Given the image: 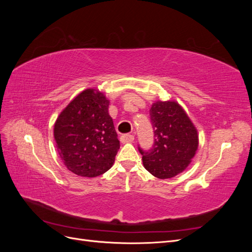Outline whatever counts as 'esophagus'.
Returning <instances> with one entry per match:
<instances>
[{
    "instance_id": "obj_1",
    "label": "esophagus",
    "mask_w": 252,
    "mask_h": 252,
    "mask_svg": "<svg viewBox=\"0 0 252 252\" xmlns=\"http://www.w3.org/2000/svg\"><path fill=\"white\" fill-rule=\"evenodd\" d=\"M120 140L122 143H131L134 140V136L132 134H123L121 135Z\"/></svg>"
}]
</instances>
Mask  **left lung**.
Here are the masks:
<instances>
[{
  "label": "left lung",
  "mask_w": 252,
  "mask_h": 252,
  "mask_svg": "<svg viewBox=\"0 0 252 252\" xmlns=\"http://www.w3.org/2000/svg\"><path fill=\"white\" fill-rule=\"evenodd\" d=\"M149 114L155 142L148 150L139 145L144 167L158 179L173 178L185 170L194 157L197 131L177 102L158 101Z\"/></svg>",
  "instance_id": "obj_1"
}]
</instances>
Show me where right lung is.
<instances>
[{
    "mask_svg": "<svg viewBox=\"0 0 252 252\" xmlns=\"http://www.w3.org/2000/svg\"><path fill=\"white\" fill-rule=\"evenodd\" d=\"M108 106L102 93L86 89L57 119L53 134L59 155L81 177L94 178L109 170L120 149Z\"/></svg>",
    "mask_w": 252,
    "mask_h": 252,
    "instance_id": "add662e5",
    "label": "right lung"
}]
</instances>
